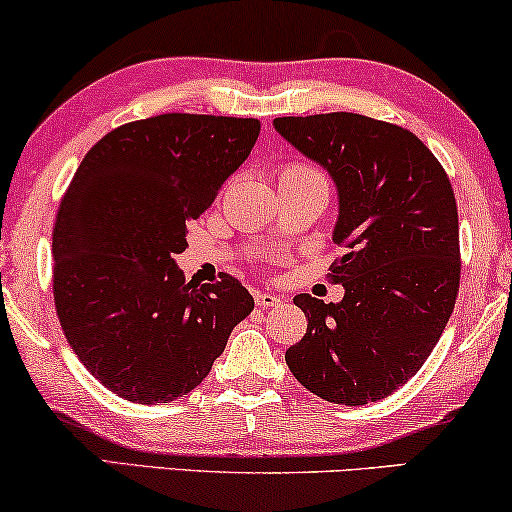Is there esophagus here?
Segmentation results:
<instances>
[{
    "instance_id": "obj_1",
    "label": "esophagus",
    "mask_w": 512,
    "mask_h": 512,
    "mask_svg": "<svg viewBox=\"0 0 512 512\" xmlns=\"http://www.w3.org/2000/svg\"><path fill=\"white\" fill-rule=\"evenodd\" d=\"M254 301L258 308H272V305H280V296L270 294V291H256L254 294Z\"/></svg>"
}]
</instances>
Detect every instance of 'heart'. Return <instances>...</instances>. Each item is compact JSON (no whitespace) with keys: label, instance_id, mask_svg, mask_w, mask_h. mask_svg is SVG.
<instances>
[{"label":"heart","instance_id":"1","mask_svg":"<svg viewBox=\"0 0 512 512\" xmlns=\"http://www.w3.org/2000/svg\"><path fill=\"white\" fill-rule=\"evenodd\" d=\"M289 178H322V174L320 171H317L315 167H310V164H305V162H289L287 167L282 169V174H280V181H289ZM324 181V178H322Z\"/></svg>","mask_w":512,"mask_h":512}]
</instances>
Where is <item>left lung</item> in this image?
Returning <instances> with one entry per match:
<instances>
[{
	"label": "left lung",
	"mask_w": 512,
	"mask_h": 512,
	"mask_svg": "<svg viewBox=\"0 0 512 512\" xmlns=\"http://www.w3.org/2000/svg\"><path fill=\"white\" fill-rule=\"evenodd\" d=\"M272 124L334 178V242L345 247L329 275L343 284V301L298 294L308 331L284 360L322 400H383L423 367L459 294V211L449 176L421 138L381 119L329 112Z\"/></svg>",
	"instance_id": "obj_1"
}]
</instances>
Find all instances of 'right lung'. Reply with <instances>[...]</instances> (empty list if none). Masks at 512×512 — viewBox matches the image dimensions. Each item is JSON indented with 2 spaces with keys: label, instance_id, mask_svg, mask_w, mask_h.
Masks as SVG:
<instances>
[{
  "label": "right lung",
  "instance_id": "add662e5",
  "mask_svg": "<svg viewBox=\"0 0 512 512\" xmlns=\"http://www.w3.org/2000/svg\"><path fill=\"white\" fill-rule=\"evenodd\" d=\"M261 122L169 112L105 134L75 171L53 228V303L79 362L138 404L195 390L254 310L235 277L185 282L188 223L249 157Z\"/></svg>",
  "mask_w": 512,
  "mask_h": 512
}]
</instances>
